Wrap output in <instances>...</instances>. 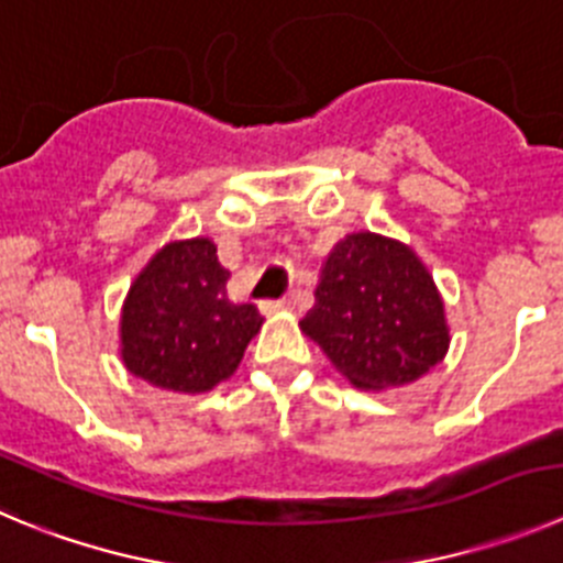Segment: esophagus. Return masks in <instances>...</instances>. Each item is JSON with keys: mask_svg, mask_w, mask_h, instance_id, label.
Returning <instances> with one entry per match:
<instances>
[{"mask_svg": "<svg viewBox=\"0 0 563 563\" xmlns=\"http://www.w3.org/2000/svg\"><path fill=\"white\" fill-rule=\"evenodd\" d=\"M288 308H291V299H277V302H264V306H261V313H266V317H269V313H275V311H288Z\"/></svg>", "mask_w": 563, "mask_h": 563, "instance_id": "esophagus-1", "label": "esophagus"}]
</instances>
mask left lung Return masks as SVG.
Here are the masks:
<instances>
[{"label": "left lung", "instance_id": "8db88e82", "mask_svg": "<svg viewBox=\"0 0 563 563\" xmlns=\"http://www.w3.org/2000/svg\"><path fill=\"white\" fill-rule=\"evenodd\" d=\"M313 297L299 330L355 388L408 386L448 355L444 299L422 257L402 241L369 230L335 241Z\"/></svg>", "mask_w": 563, "mask_h": 563}]
</instances>
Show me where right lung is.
<instances>
[{"label":"right lung","instance_id":"right-lung-1","mask_svg":"<svg viewBox=\"0 0 563 563\" xmlns=\"http://www.w3.org/2000/svg\"><path fill=\"white\" fill-rule=\"evenodd\" d=\"M228 277L210 239L163 244L124 297V369L175 394H205L228 380L264 324L255 306L230 302Z\"/></svg>","mask_w":563,"mask_h":563}]
</instances>
